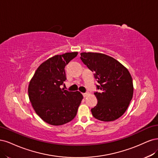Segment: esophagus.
<instances>
[{
  "instance_id": "34e87169",
  "label": "esophagus",
  "mask_w": 158,
  "mask_h": 158,
  "mask_svg": "<svg viewBox=\"0 0 158 158\" xmlns=\"http://www.w3.org/2000/svg\"><path fill=\"white\" fill-rule=\"evenodd\" d=\"M89 95V93H83V96H84V97H86V96H87Z\"/></svg>"
}]
</instances>
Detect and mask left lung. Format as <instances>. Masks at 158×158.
Listing matches in <instances>:
<instances>
[{
	"label": "left lung",
	"instance_id": "left-lung-1",
	"mask_svg": "<svg viewBox=\"0 0 158 158\" xmlns=\"http://www.w3.org/2000/svg\"><path fill=\"white\" fill-rule=\"evenodd\" d=\"M81 60L94 72L97 81L94 94L98 103L91 109L94 118L112 121L123 115L133 95L131 75L125 67L114 58L101 53L82 52Z\"/></svg>",
	"mask_w": 158,
	"mask_h": 158
}]
</instances>
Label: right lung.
Masks as SVG:
<instances>
[{"instance_id":"right-lung-1","label":"right lung","mask_w":158,"mask_h":158,"mask_svg":"<svg viewBox=\"0 0 158 158\" xmlns=\"http://www.w3.org/2000/svg\"><path fill=\"white\" fill-rule=\"evenodd\" d=\"M78 52L56 55L39 65L28 87L29 100L46 123L62 125L73 120L83 96L79 91L61 89L66 80L65 68Z\"/></svg>"}]
</instances>
